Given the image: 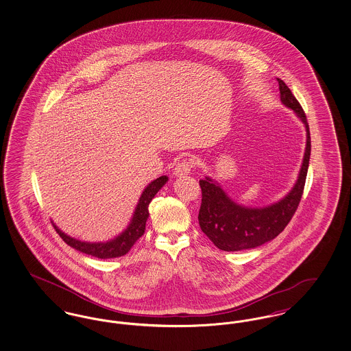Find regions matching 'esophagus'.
<instances>
[{
  "mask_svg": "<svg viewBox=\"0 0 351 351\" xmlns=\"http://www.w3.org/2000/svg\"><path fill=\"white\" fill-rule=\"evenodd\" d=\"M192 162L191 160H182L173 168V175L178 178H182L185 175H189L192 171Z\"/></svg>",
  "mask_w": 351,
  "mask_h": 351,
  "instance_id": "34e87169",
  "label": "esophagus"
}]
</instances>
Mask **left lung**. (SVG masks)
I'll use <instances>...</instances> for the list:
<instances>
[{"label": "left lung", "mask_w": 351, "mask_h": 351, "mask_svg": "<svg viewBox=\"0 0 351 351\" xmlns=\"http://www.w3.org/2000/svg\"><path fill=\"white\" fill-rule=\"evenodd\" d=\"M278 83L282 104L293 110L296 117L304 123L306 132V145L298 180L283 199L261 208H251L235 202L222 186L209 176L200 180L202 200L199 223L201 230L219 250H247L272 241L283 232L299 206L311 158L309 125L299 101L295 99L291 89L280 79H278Z\"/></svg>", "instance_id": "left-lung-1"}]
</instances>
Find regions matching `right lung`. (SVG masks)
<instances>
[{"label":"right lung","mask_w":351,"mask_h":351,"mask_svg":"<svg viewBox=\"0 0 351 351\" xmlns=\"http://www.w3.org/2000/svg\"><path fill=\"white\" fill-rule=\"evenodd\" d=\"M167 176H160L151 182L142 192L138 204L135 206L133 217L130 219L128 228L114 237L113 239H109L106 242H86L76 239L71 235L62 232L55 223L53 228L56 233L62 237V239L75 250L84 252L86 255H92L100 259H109V258H118L125 254H128L133 247L134 243L143 235L146 229V221L150 216L149 213V205L151 200L155 197V195L162 189V186L167 183Z\"/></svg>","instance_id":"1"}]
</instances>
